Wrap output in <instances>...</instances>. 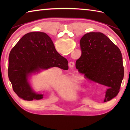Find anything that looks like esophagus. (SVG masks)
<instances>
[{"mask_svg": "<svg viewBox=\"0 0 130 130\" xmlns=\"http://www.w3.org/2000/svg\"><path fill=\"white\" fill-rule=\"evenodd\" d=\"M69 66L70 68H73L74 66V62H70L69 63Z\"/></svg>", "mask_w": 130, "mask_h": 130, "instance_id": "1", "label": "esophagus"}]
</instances>
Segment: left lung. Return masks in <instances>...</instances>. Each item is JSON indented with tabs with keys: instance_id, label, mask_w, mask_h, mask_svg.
Returning <instances> with one entry per match:
<instances>
[{
	"instance_id": "obj_1",
	"label": "left lung",
	"mask_w": 130,
	"mask_h": 130,
	"mask_svg": "<svg viewBox=\"0 0 130 130\" xmlns=\"http://www.w3.org/2000/svg\"><path fill=\"white\" fill-rule=\"evenodd\" d=\"M81 56L76 68L85 77L107 87L104 102L111 100L119 92L124 77L120 49L102 32H89L81 38Z\"/></svg>"
}]
</instances>
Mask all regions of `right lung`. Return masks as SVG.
Listing matches in <instances>:
<instances>
[{"mask_svg":"<svg viewBox=\"0 0 130 130\" xmlns=\"http://www.w3.org/2000/svg\"><path fill=\"white\" fill-rule=\"evenodd\" d=\"M52 67L68 70V61L56 51L49 36L38 31L25 34L9 55L8 76L14 91L25 100L42 99L43 94L33 91L28 78Z\"/></svg>","mask_w":130,"mask_h":130,"instance_id":"add662e5","label":"right lung"}]
</instances>
